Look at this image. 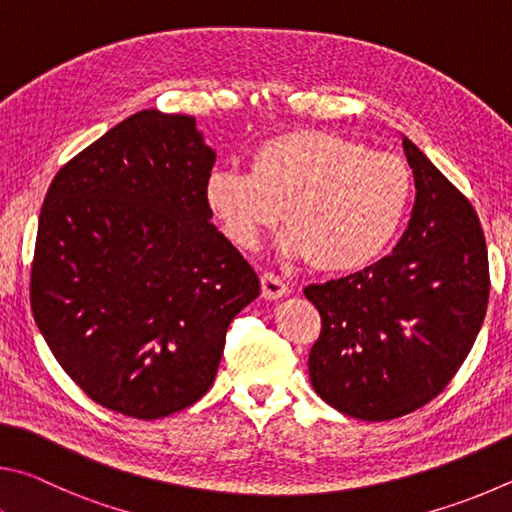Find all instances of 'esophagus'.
<instances>
[{
  "instance_id": "1",
  "label": "esophagus",
  "mask_w": 512,
  "mask_h": 512,
  "mask_svg": "<svg viewBox=\"0 0 512 512\" xmlns=\"http://www.w3.org/2000/svg\"><path fill=\"white\" fill-rule=\"evenodd\" d=\"M261 288H263V297L270 301L281 299L283 294H288V283H285L281 276H276L274 272L261 274Z\"/></svg>"
}]
</instances>
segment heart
Segmentation results:
<instances>
[{
  "instance_id": "b5f03b06",
  "label": "heart",
  "mask_w": 512,
  "mask_h": 512,
  "mask_svg": "<svg viewBox=\"0 0 512 512\" xmlns=\"http://www.w3.org/2000/svg\"><path fill=\"white\" fill-rule=\"evenodd\" d=\"M411 193L400 157L317 130L267 139L249 173L220 168L206 179V204L233 245L256 249L281 209L283 254L328 272L375 261L405 220Z\"/></svg>"
}]
</instances>
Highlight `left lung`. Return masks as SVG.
<instances>
[{
    "label": "left lung",
    "instance_id": "8db88e82",
    "mask_svg": "<svg viewBox=\"0 0 512 512\" xmlns=\"http://www.w3.org/2000/svg\"><path fill=\"white\" fill-rule=\"evenodd\" d=\"M416 182L393 254L303 294L321 315L310 382L321 400L360 420L425 407L461 369L488 308V249L468 197L409 139Z\"/></svg>",
    "mask_w": 512,
    "mask_h": 512
}]
</instances>
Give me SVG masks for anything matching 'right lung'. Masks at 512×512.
I'll return each instance as SVG.
<instances>
[{"label": "right lung", "mask_w": 512, "mask_h": 512, "mask_svg": "<svg viewBox=\"0 0 512 512\" xmlns=\"http://www.w3.org/2000/svg\"><path fill=\"white\" fill-rule=\"evenodd\" d=\"M213 164L193 116L143 110L69 159L44 197L35 324L69 378L116 414L157 420L200 400L231 319L261 294L209 222Z\"/></svg>", "instance_id": "obj_1"}]
</instances>
